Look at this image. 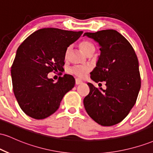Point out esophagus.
I'll return each mask as SVG.
<instances>
[{"mask_svg":"<svg viewBox=\"0 0 153 153\" xmlns=\"http://www.w3.org/2000/svg\"><path fill=\"white\" fill-rule=\"evenodd\" d=\"M81 83H82V81L81 80H80V79L78 78L75 79V84H76V85H79V84H81Z\"/></svg>","mask_w":153,"mask_h":153,"instance_id":"34e87169","label":"esophagus"}]
</instances>
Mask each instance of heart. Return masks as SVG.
Returning <instances> with one entry per match:
<instances>
[{"label": "heart", "instance_id": "b5f03b06", "mask_svg": "<svg viewBox=\"0 0 153 153\" xmlns=\"http://www.w3.org/2000/svg\"><path fill=\"white\" fill-rule=\"evenodd\" d=\"M80 49L82 50V52L85 54H86L89 50L91 49H94V45L88 41H82L79 45ZM70 52V47L67 49L65 52V57L67 58ZM91 71V68L87 65H77L74 66L73 68H70L69 72L72 74H74L79 78H84L86 74Z\"/></svg>", "mask_w": 153, "mask_h": 153}]
</instances>
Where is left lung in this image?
<instances>
[{
    "label": "left lung",
    "instance_id": "8db88e82",
    "mask_svg": "<svg viewBox=\"0 0 153 153\" xmlns=\"http://www.w3.org/2000/svg\"><path fill=\"white\" fill-rule=\"evenodd\" d=\"M83 36L99 43L101 54L91 73L96 82H106V88L91 82L90 93L83 99L85 111L96 122L112 126L125 118L134 106L141 87L139 62L130 43L120 33L107 29Z\"/></svg>",
    "mask_w": 153,
    "mask_h": 153
}]
</instances>
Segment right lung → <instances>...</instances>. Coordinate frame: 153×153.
Instances as JSON below:
<instances>
[{"label": "right lung", "instance_id": "obj_1", "mask_svg": "<svg viewBox=\"0 0 153 153\" xmlns=\"http://www.w3.org/2000/svg\"><path fill=\"white\" fill-rule=\"evenodd\" d=\"M82 31L44 28L34 31L19 47L11 67L13 90L19 106L29 117L43 119L59 108L75 79L65 74L57 82L48 73L62 69L65 52Z\"/></svg>", "mask_w": 153, "mask_h": 153}]
</instances>
